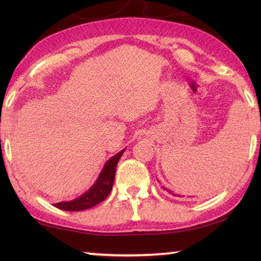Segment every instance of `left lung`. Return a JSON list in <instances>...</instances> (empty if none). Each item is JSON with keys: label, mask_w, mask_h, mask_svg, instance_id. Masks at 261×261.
<instances>
[{"label": "left lung", "mask_w": 261, "mask_h": 261, "mask_svg": "<svg viewBox=\"0 0 261 261\" xmlns=\"http://www.w3.org/2000/svg\"><path fill=\"white\" fill-rule=\"evenodd\" d=\"M168 192H169V191H168ZM169 193H171V192H169Z\"/></svg>", "instance_id": "8db88e82"}]
</instances>
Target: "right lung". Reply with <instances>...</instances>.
I'll return each mask as SVG.
<instances>
[{
	"mask_svg": "<svg viewBox=\"0 0 261 261\" xmlns=\"http://www.w3.org/2000/svg\"><path fill=\"white\" fill-rule=\"evenodd\" d=\"M124 150L125 149L121 150L105 163L97 180L94 182V185L86 193L76 199H73V201L54 204L55 206L64 211H83L95 206L98 203L103 202L109 196L111 190H112L116 166H118L119 160Z\"/></svg>",
	"mask_w": 261,
	"mask_h": 261,
	"instance_id": "right-lung-1",
	"label": "right lung"
}]
</instances>
